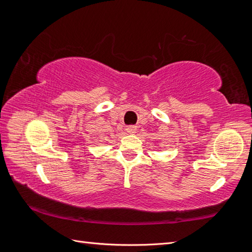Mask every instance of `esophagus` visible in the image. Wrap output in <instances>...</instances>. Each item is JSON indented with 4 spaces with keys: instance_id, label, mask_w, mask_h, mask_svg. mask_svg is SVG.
I'll return each instance as SVG.
<instances>
[{
    "instance_id": "obj_1",
    "label": "esophagus",
    "mask_w": 252,
    "mask_h": 252,
    "mask_svg": "<svg viewBox=\"0 0 252 252\" xmlns=\"http://www.w3.org/2000/svg\"><path fill=\"white\" fill-rule=\"evenodd\" d=\"M126 130L127 133L134 134L135 132H136V126H126Z\"/></svg>"
}]
</instances>
